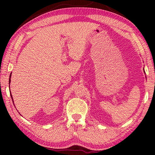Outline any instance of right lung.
<instances>
[{"instance_id": "right-lung-1", "label": "right lung", "mask_w": 155, "mask_h": 155, "mask_svg": "<svg viewBox=\"0 0 155 155\" xmlns=\"http://www.w3.org/2000/svg\"><path fill=\"white\" fill-rule=\"evenodd\" d=\"M10 78H11V75H10V77H9ZM10 78H9V83L10 84V82H11V79H10ZM11 96H12V94H11ZM12 101H13V98H12Z\"/></svg>"}]
</instances>
